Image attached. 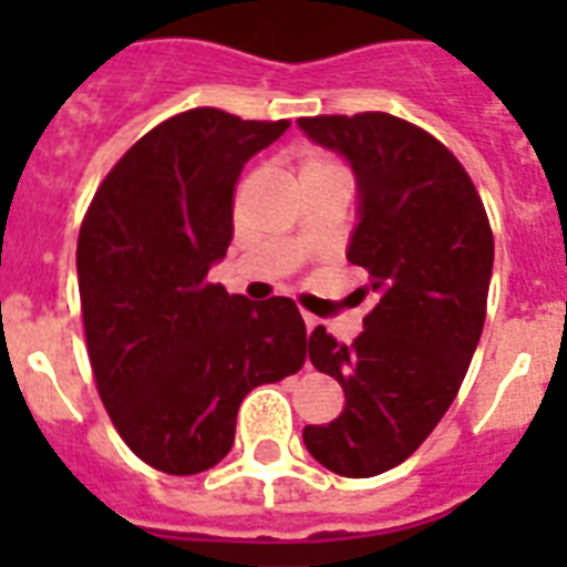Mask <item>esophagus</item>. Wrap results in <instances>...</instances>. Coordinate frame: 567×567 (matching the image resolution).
Instances as JSON below:
<instances>
[{
	"mask_svg": "<svg viewBox=\"0 0 567 567\" xmlns=\"http://www.w3.org/2000/svg\"><path fill=\"white\" fill-rule=\"evenodd\" d=\"M303 323H307V329L312 332V329L318 327V318H315V315H309V312H303Z\"/></svg>",
	"mask_w": 567,
	"mask_h": 567,
	"instance_id": "34e87169",
	"label": "esophagus"
}]
</instances>
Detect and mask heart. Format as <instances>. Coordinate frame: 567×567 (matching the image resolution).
Masks as SVG:
<instances>
[{
  "label": "heart",
  "mask_w": 567,
  "mask_h": 567,
  "mask_svg": "<svg viewBox=\"0 0 567 567\" xmlns=\"http://www.w3.org/2000/svg\"><path fill=\"white\" fill-rule=\"evenodd\" d=\"M318 164H329V162H323V158H309V162L303 164V167H300V169H307V167H318Z\"/></svg>",
  "instance_id": "b5f03b06"
}]
</instances>
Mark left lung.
Returning a JSON list of instances; mask_svg holds the SVG:
<instances>
[{"label": "left lung", "mask_w": 567, "mask_h": 567, "mask_svg": "<svg viewBox=\"0 0 567 567\" xmlns=\"http://www.w3.org/2000/svg\"><path fill=\"white\" fill-rule=\"evenodd\" d=\"M298 127L349 162L358 224L346 258L369 272L374 309L352 346L309 334V360L343 385L346 409L303 443L340 477L412 457L463 383L485 323L494 238L463 164L389 113L315 115Z\"/></svg>", "instance_id": "8db88e82"}]
</instances>
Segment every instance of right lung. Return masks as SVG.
Here are the masks:
<instances>
[{
  "instance_id": "add662e5",
  "label": "right lung",
  "mask_w": 567,
  "mask_h": 567,
  "mask_svg": "<svg viewBox=\"0 0 567 567\" xmlns=\"http://www.w3.org/2000/svg\"><path fill=\"white\" fill-rule=\"evenodd\" d=\"M287 130L215 107L173 115L110 169L79 229L99 394L130 452L164 474L221 463L240 400L307 360L292 300H247L207 280L233 240L240 169Z\"/></svg>"
}]
</instances>
